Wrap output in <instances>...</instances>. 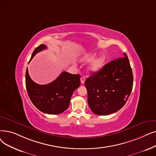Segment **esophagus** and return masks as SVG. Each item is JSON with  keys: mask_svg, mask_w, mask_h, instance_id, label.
Returning <instances> with one entry per match:
<instances>
[{"mask_svg": "<svg viewBox=\"0 0 156 156\" xmlns=\"http://www.w3.org/2000/svg\"><path fill=\"white\" fill-rule=\"evenodd\" d=\"M80 80H81V83L82 84H83L85 83V77H82L80 78Z\"/></svg>", "mask_w": 156, "mask_h": 156, "instance_id": "esophagus-1", "label": "esophagus"}]
</instances>
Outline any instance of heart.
<instances>
[{
    "label": "heart",
    "mask_w": 156,
    "mask_h": 156,
    "mask_svg": "<svg viewBox=\"0 0 156 156\" xmlns=\"http://www.w3.org/2000/svg\"><path fill=\"white\" fill-rule=\"evenodd\" d=\"M96 56V54L94 53H87L81 58V62L82 63H88L93 60L88 67V69L90 72L94 73H98L103 69V67L105 65L106 60V57L104 55H101L95 58Z\"/></svg>",
    "instance_id": "heart-1"
}]
</instances>
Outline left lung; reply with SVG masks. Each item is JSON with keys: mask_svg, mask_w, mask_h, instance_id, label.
Returning <instances> with one entry per match:
<instances>
[{"mask_svg": "<svg viewBox=\"0 0 156 156\" xmlns=\"http://www.w3.org/2000/svg\"><path fill=\"white\" fill-rule=\"evenodd\" d=\"M133 76L126 53L105 65L88 78L85 85L92 112L106 115L119 111L126 104L133 89Z\"/></svg>", "mask_w": 156, "mask_h": 156, "instance_id": "obj_1", "label": "left lung"}]
</instances>
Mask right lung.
<instances>
[{"label": "right lung", "instance_id": "1", "mask_svg": "<svg viewBox=\"0 0 156 156\" xmlns=\"http://www.w3.org/2000/svg\"><path fill=\"white\" fill-rule=\"evenodd\" d=\"M41 44L34 50L30 60L36 53L46 49ZM80 74H73L64 71L50 83L39 85L32 80L27 68L25 85L32 103L43 113L56 115L64 112L69 107L73 92L80 85Z\"/></svg>", "mask_w": 156, "mask_h": 156}]
</instances>
